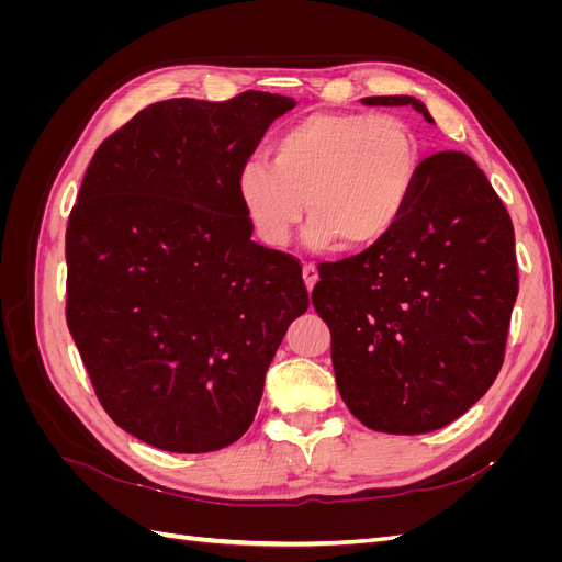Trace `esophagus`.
I'll use <instances>...</instances> for the list:
<instances>
[{
	"label": "esophagus",
	"instance_id": "1",
	"mask_svg": "<svg viewBox=\"0 0 562 562\" xmlns=\"http://www.w3.org/2000/svg\"><path fill=\"white\" fill-rule=\"evenodd\" d=\"M302 279H304V285H307V291H312V288L316 285V281H318V269H316V265H304L302 267Z\"/></svg>",
	"mask_w": 562,
	"mask_h": 562
}]
</instances>
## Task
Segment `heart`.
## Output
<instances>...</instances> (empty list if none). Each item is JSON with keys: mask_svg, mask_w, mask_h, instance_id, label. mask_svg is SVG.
Wrapping results in <instances>:
<instances>
[{"mask_svg": "<svg viewBox=\"0 0 562 562\" xmlns=\"http://www.w3.org/2000/svg\"><path fill=\"white\" fill-rule=\"evenodd\" d=\"M422 173L415 128L396 114L314 112L271 145V161L248 159L236 199L258 239L281 248L307 201V244L366 248L396 227Z\"/></svg>", "mask_w": 562, "mask_h": 562, "instance_id": "b5f03b06", "label": "heart"}]
</instances>
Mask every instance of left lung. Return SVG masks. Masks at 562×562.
Listing matches in <instances>:
<instances>
[{
	"label": "left lung",
	"mask_w": 562,
	"mask_h": 562,
	"mask_svg": "<svg viewBox=\"0 0 562 562\" xmlns=\"http://www.w3.org/2000/svg\"><path fill=\"white\" fill-rule=\"evenodd\" d=\"M363 105H413L434 124L413 95ZM321 266L314 310L330 328L339 396L368 429L436 431L495 382L518 297L514 225L464 151L424 159L396 227Z\"/></svg>",
	"instance_id": "left-lung-1"
}]
</instances>
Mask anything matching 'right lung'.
<instances>
[{
  "instance_id": "obj_1",
  "label": "right lung",
  "mask_w": 562,
  "mask_h": 562,
  "mask_svg": "<svg viewBox=\"0 0 562 562\" xmlns=\"http://www.w3.org/2000/svg\"><path fill=\"white\" fill-rule=\"evenodd\" d=\"M293 98H176L95 149L65 234L67 328L105 413L143 443L239 440L310 295L293 255L250 241L236 173Z\"/></svg>"
}]
</instances>
